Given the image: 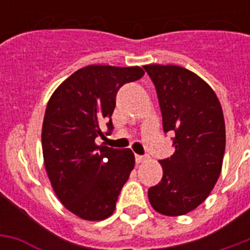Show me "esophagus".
Masks as SVG:
<instances>
[{
	"label": "esophagus",
	"mask_w": 250,
	"mask_h": 250,
	"mask_svg": "<svg viewBox=\"0 0 250 250\" xmlns=\"http://www.w3.org/2000/svg\"><path fill=\"white\" fill-rule=\"evenodd\" d=\"M146 160H148V157L136 156V164H143V162H145Z\"/></svg>",
	"instance_id": "34e87169"
}]
</instances>
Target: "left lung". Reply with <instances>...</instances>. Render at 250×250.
I'll list each match as a JSON object with an SVG mask.
<instances>
[{"label": "left lung", "instance_id": "1", "mask_svg": "<svg viewBox=\"0 0 250 250\" xmlns=\"http://www.w3.org/2000/svg\"><path fill=\"white\" fill-rule=\"evenodd\" d=\"M156 86L164 131H174V154L160 161L164 175L148 190L153 209L168 217L201 205L215 186L226 149L221 102L194 72L175 64H146Z\"/></svg>", "mask_w": 250, "mask_h": 250}]
</instances>
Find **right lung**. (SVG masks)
<instances>
[{"label": "right lung", "mask_w": 250, "mask_h": 250, "mask_svg": "<svg viewBox=\"0 0 250 250\" xmlns=\"http://www.w3.org/2000/svg\"><path fill=\"white\" fill-rule=\"evenodd\" d=\"M144 70L90 64L61 84L45 110L41 143L46 174L57 197L85 221H102L115 210L118 196L135 166L131 149L98 146L94 140L109 132L115 97L125 83Z\"/></svg>", "instance_id": "right-lung-1"}]
</instances>
